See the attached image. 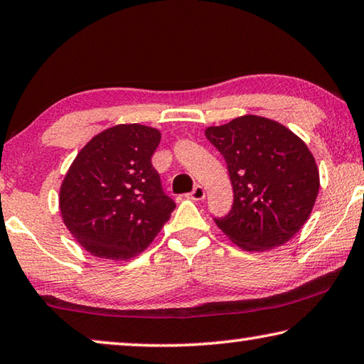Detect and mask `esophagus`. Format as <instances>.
I'll return each instance as SVG.
<instances>
[{"label":"esophagus","mask_w":364,"mask_h":364,"mask_svg":"<svg viewBox=\"0 0 364 364\" xmlns=\"http://www.w3.org/2000/svg\"><path fill=\"white\" fill-rule=\"evenodd\" d=\"M189 198H191L193 200H203L205 198V189L203 186H196L193 189V193L189 194Z\"/></svg>","instance_id":"esophagus-1"}]
</instances>
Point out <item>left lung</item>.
Masks as SVG:
<instances>
[{
	"label": "left lung",
	"mask_w": 364,
	"mask_h": 364,
	"mask_svg": "<svg viewBox=\"0 0 364 364\" xmlns=\"http://www.w3.org/2000/svg\"><path fill=\"white\" fill-rule=\"evenodd\" d=\"M205 137L227 161L235 194L217 227L245 251L274 250L291 240L319 193V170L303 139L256 114L209 126Z\"/></svg>",
	"instance_id": "left-lung-1"
}]
</instances>
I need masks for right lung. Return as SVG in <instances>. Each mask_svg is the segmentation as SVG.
Instances as JSON below:
<instances>
[{
	"mask_svg": "<svg viewBox=\"0 0 364 364\" xmlns=\"http://www.w3.org/2000/svg\"><path fill=\"white\" fill-rule=\"evenodd\" d=\"M160 131L117 124L92 137L60 188L63 222L92 256L128 261L168 222L175 203L164 194L152 155Z\"/></svg>",
	"mask_w": 364,
	"mask_h": 364,
	"instance_id": "right-lung-1",
	"label": "right lung"
}]
</instances>
